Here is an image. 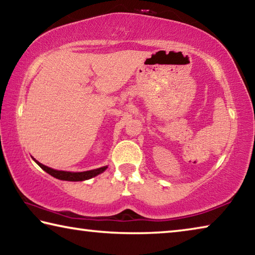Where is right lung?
I'll list each match as a JSON object with an SVG mask.
<instances>
[{
  "label": "right lung",
  "instance_id": "obj_1",
  "mask_svg": "<svg viewBox=\"0 0 255 255\" xmlns=\"http://www.w3.org/2000/svg\"><path fill=\"white\" fill-rule=\"evenodd\" d=\"M33 161L36 162L42 170L46 171L47 173L50 174L51 176H54V178L59 179V180H64V181L89 180V179L93 178V176H97L98 174L102 173V172L106 171L108 167V166H102V167H99V169H96V170H90V171H84V172H67V171H58V170L51 169V167L44 165V164L39 163L37 159H34V158H33Z\"/></svg>",
  "mask_w": 255,
  "mask_h": 255
}]
</instances>
